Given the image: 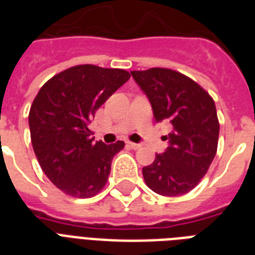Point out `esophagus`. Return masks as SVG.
I'll return each instance as SVG.
<instances>
[{"label": "esophagus", "instance_id": "34e87169", "mask_svg": "<svg viewBox=\"0 0 255 255\" xmlns=\"http://www.w3.org/2000/svg\"><path fill=\"white\" fill-rule=\"evenodd\" d=\"M127 145L129 148H132V149H139L140 148V144H136V143H131V141H128Z\"/></svg>", "mask_w": 255, "mask_h": 255}]
</instances>
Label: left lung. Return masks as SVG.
Instances as JSON below:
<instances>
[{
	"instance_id": "obj_1",
	"label": "left lung",
	"mask_w": 255,
	"mask_h": 255,
	"mask_svg": "<svg viewBox=\"0 0 255 255\" xmlns=\"http://www.w3.org/2000/svg\"><path fill=\"white\" fill-rule=\"evenodd\" d=\"M151 102L156 122L168 120L173 131L168 148L143 168V177L155 193L176 197L196 188L217 152L218 123L212 96L184 74L170 69L131 71Z\"/></svg>"
}]
</instances>
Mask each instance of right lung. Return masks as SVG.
Instances as JSON below:
<instances>
[{
	"label": "right lung",
	"mask_w": 255,
	"mask_h": 255,
	"mask_svg": "<svg viewBox=\"0 0 255 255\" xmlns=\"http://www.w3.org/2000/svg\"><path fill=\"white\" fill-rule=\"evenodd\" d=\"M129 77L126 70L74 66L54 75L35 96L29 112L33 149L42 170L63 193L87 198L106 185L124 141H92L88 124Z\"/></svg>",
	"instance_id": "obj_1"
}]
</instances>
